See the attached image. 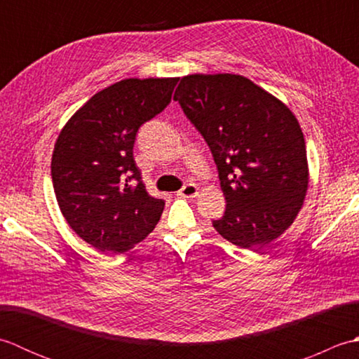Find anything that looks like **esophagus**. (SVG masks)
I'll use <instances>...</instances> for the list:
<instances>
[{
  "label": "esophagus",
  "instance_id": "obj_1",
  "mask_svg": "<svg viewBox=\"0 0 359 359\" xmlns=\"http://www.w3.org/2000/svg\"><path fill=\"white\" fill-rule=\"evenodd\" d=\"M197 193H199V188H197L194 184H185L184 187L180 188L179 196H182V197H189V199H191V197H196V196H197Z\"/></svg>",
  "mask_w": 359,
  "mask_h": 359
}]
</instances>
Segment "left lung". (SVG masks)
I'll return each instance as SVG.
<instances>
[{
  "instance_id": "8db88e82",
  "label": "left lung",
  "mask_w": 359,
  "mask_h": 359,
  "mask_svg": "<svg viewBox=\"0 0 359 359\" xmlns=\"http://www.w3.org/2000/svg\"><path fill=\"white\" fill-rule=\"evenodd\" d=\"M174 100L207 142L226 210L212 226L241 248H264L293 224L309 187L306 142L293 112L234 74L187 75Z\"/></svg>"
}]
</instances>
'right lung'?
Instances as JSON below:
<instances>
[{
	"label": "right lung",
	"mask_w": 359,
	"mask_h": 359,
	"mask_svg": "<svg viewBox=\"0 0 359 359\" xmlns=\"http://www.w3.org/2000/svg\"><path fill=\"white\" fill-rule=\"evenodd\" d=\"M179 79H126L97 93L60 133L50 174L66 222L102 253L133 248L165 201L148 194L133 148L139 128L171 102Z\"/></svg>",
	"instance_id": "obj_1"
}]
</instances>
